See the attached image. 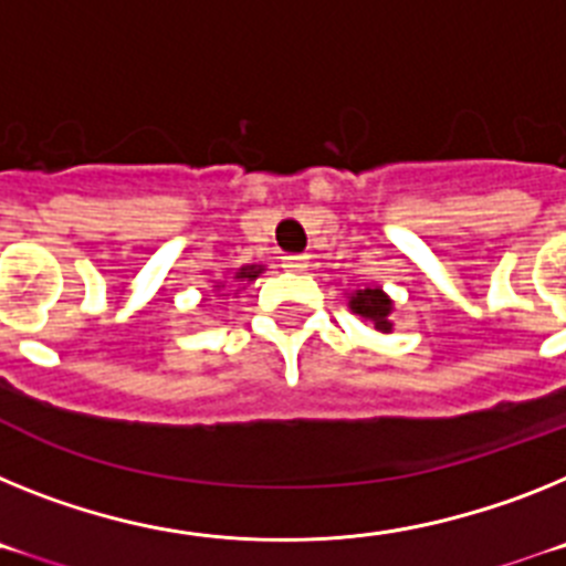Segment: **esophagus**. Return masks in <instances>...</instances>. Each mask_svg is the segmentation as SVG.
I'll use <instances>...</instances> for the list:
<instances>
[{
	"instance_id": "1",
	"label": "esophagus",
	"mask_w": 566,
	"mask_h": 566,
	"mask_svg": "<svg viewBox=\"0 0 566 566\" xmlns=\"http://www.w3.org/2000/svg\"><path fill=\"white\" fill-rule=\"evenodd\" d=\"M282 268L293 270V273H302V270H307V255L302 253H293V255H284Z\"/></svg>"
}]
</instances>
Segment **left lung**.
<instances>
[{"mask_svg": "<svg viewBox=\"0 0 566 566\" xmlns=\"http://www.w3.org/2000/svg\"><path fill=\"white\" fill-rule=\"evenodd\" d=\"M350 307L358 313V316H365L367 322L376 324V331L390 333L392 324L387 322V316H390V311H392V302L378 287L358 290L356 296H353Z\"/></svg>", "mask_w": 566, "mask_h": 566, "instance_id": "8db88e82", "label": "left lung"}]
</instances>
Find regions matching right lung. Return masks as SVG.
Returning <instances> with one entry per match:
<instances>
[{"label": "right lung", "mask_w": 566, "mask_h": 566, "mask_svg": "<svg viewBox=\"0 0 566 566\" xmlns=\"http://www.w3.org/2000/svg\"><path fill=\"white\" fill-rule=\"evenodd\" d=\"M259 273H262V268H259V264H250V268L239 270V273H235V279H248V282H250V279H255Z\"/></svg>", "instance_id": "1"}]
</instances>
